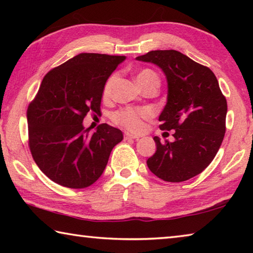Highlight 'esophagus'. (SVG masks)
I'll return each instance as SVG.
<instances>
[{"mask_svg":"<svg viewBox=\"0 0 253 253\" xmlns=\"http://www.w3.org/2000/svg\"><path fill=\"white\" fill-rule=\"evenodd\" d=\"M124 138H125L126 140L127 139H138L139 137L138 136H136V135H132V134H130V132H125V135H124Z\"/></svg>","mask_w":253,"mask_h":253,"instance_id":"34e87169","label":"esophagus"}]
</instances>
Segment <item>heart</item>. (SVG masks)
<instances>
[{"label":"heart","instance_id":"b5f03b06","mask_svg":"<svg viewBox=\"0 0 253 253\" xmlns=\"http://www.w3.org/2000/svg\"><path fill=\"white\" fill-rule=\"evenodd\" d=\"M115 79H116V76L113 75L110 76L108 79H107L106 84L104 85V96L108 97L111 92V89H113V85L115 83ZM137 83L139 85H143L148 81L151 80H156L158 81L157 75L151 69H144L139 71L136 76ZM151 117V111L145 108H124L116 111L113 115V119L115 123L119 124V125L124 126L127 129H130L132 131H139L143 129L144 119H147Z\"/></svg>","mask_w":253,"mask_h":253}]
</instances>
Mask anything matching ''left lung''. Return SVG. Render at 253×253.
<instances>
[{"mask_svg":"<svg viewBox=\"0 0 253 253\" xmlns=\"http://www.w3.org/2000/svg\"><path fill=\"white\" fill-rule=\"evenodd\" d=\"M136 60L164 71L169 93L160 128L175 130L174 142L154 137L156 152L147 160L148 169L165 182L187 181L203 172L219 151L225 134V97L210 68L176 50L149 51Z\"/></svg>","mask_w":253,"mask_h":253,"instance_id":"1","label":"left lung"}]
</instances>
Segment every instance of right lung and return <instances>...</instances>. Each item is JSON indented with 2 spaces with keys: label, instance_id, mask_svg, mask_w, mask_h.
<instances>
[{
  "label": "right lung",
  "instance_id": "obj_1",
  "mask_svg": "<svg viewBox=\"0 0 253 253\" xmlns=\"http://www.w3.org/2000/svg\"><path fill=\"white\" fill-rule=\"evenodd\" d=\"M125 59L80 53L44 76L27 117L30 151L51 181L84 188L101 176L123 132L108 124L91 132L83 122L88 113L100 114L106 81Z\"/></svg>",
  "mask_w": 253,
  "mask_h": 253
}]
</instances>
